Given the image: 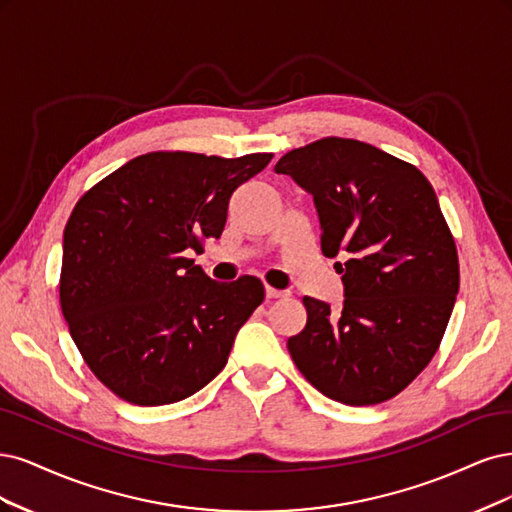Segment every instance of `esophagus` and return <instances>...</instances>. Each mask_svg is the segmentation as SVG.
Masks as SVG:
<instances>
[{"label":"esophagus","instance_id":"esophagus-1","mask_svg":"<svg viewBox=\"0 0 512 512\" xmlns=\"http://www.w3.org/2000/svg\"><path fill=\"white\" fill-rule=\"evenodd\" d=\"M283 295H287V291H280V289H274V287L266 285V298H268V300H274V298H283Z\"/></svg>","mask_w":512,"mask_h":512}]
</instances>
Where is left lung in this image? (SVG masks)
Instances as JSON below:
<instances>
[{"mask_svg": "<svg viewBox=\"0 0 512 512\" xmlns=\"http://www.w3.org/2000/svg\"><path fill=\"white\" fill-rule=\"evenodd\" d=\"M315 200L325 257L346 255L344 302L304 298L287 349L306 381L346 406L391 400L430 364L459 291V261L438 197L415 166L372 144L323 138L278 159Z\"/></svg>", "mask_w": 512, "mask_h": 512, "instance_id": "obj_1", "label": "left lung"}]
</instances>
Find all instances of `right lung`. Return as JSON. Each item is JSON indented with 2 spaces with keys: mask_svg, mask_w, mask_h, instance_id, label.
I'll return each mask as SVG.
<instances>
[{
  "mask_svg": "<svg viewBox=\"0 0 512 512\" xmlns=\"http://www.w3.org/2000/svg\"><path fill=\"white\" fill-rule=\"evenodd\" d=\"M270 159L146 153L74 206L63 232L61 310L91 372L125 402H180L225 368L266 293L255 276L217 283L187 253L221 238L229 197Z\"/></svg>",
  "mask_w": 512,
  "mask_h": 512,
  "instance_id": "1",
  "label": "right lung"
}]
</instances>
